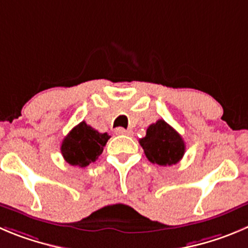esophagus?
<instances>
[{
    "label": "esophagus",
    "mask_w": 248,
    "mask_h": 248,
    "mask_svg": "<svg viewBox=\"0 0 248 248\" xmlns=\"http://www.w3.org/2000/svg\"><path fill=\"white\" fill-rule=\"evenodd\" d=\"M115 133H116V135L132 136V133H133V132H132L131 129H124V128H122V127H119V128L115 129Z\"/></svg>",
    "instance_id": "34e87169"
}]
</instances>
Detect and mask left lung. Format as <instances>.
I'll list each match as a JSON object with an SVG mask.
<instances>
[{"instance_id": "8db88e82", "label": "left lung", "mask_w": 248, "mask_h": 248, "mask_svg": "<svg viewBox=\"0 0 248 248\" xmlns=\"http://www.w3.org/2000/svg\"><path fill=\"white\" fill-rule=\"evenodd\" d=\"M145 156L153 164L161 166L175 165L185 154V142L164 120H158L147 129L144 138L140 140Z\"/></svg>"}]
</instances>
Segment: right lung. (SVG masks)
Segmentation results:
<instances>
[{
	"label": "right lung",
	"instance_id": "obj_1",
	"mask_svg": "<svg viewBox=\"0 0 248 248\" xmlns=\"http://www.w3.org/2000/svg\"><path fill=\"white\" fill-rule=\"evenodd\" d=\"M108 140V133H100L83 121L62 140L61 153L69 165L85 168L100 156Z\"/></svg>",
	"mask_w": 248,
	"mask_h": 248
}]
</instances>
